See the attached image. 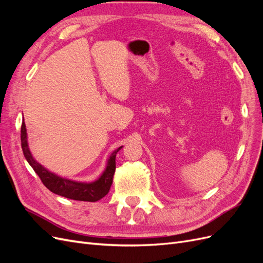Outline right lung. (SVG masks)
I'll return each instance as SVG.
<instances>
[{
  "mask_svg": "<svg viewBox=\"0 0 263 263\" xmlns=\"http://www.w3.org/2000/svg\"><path fill=\"white\" fill-rule=\"evenodd\" d=\"M21 141L24 157H25L31 168L38 174V177L41 178L47 189L60 196L71 198V200L74 201L84 202H97L108 193L110 185L113 183V176L116 169V154L123 148V146H121L113 151L112 155L107 159L105 170L103 171L99 179L92 182H79L59 177L58 174L46 169L45 166L35 160L28 147L25 122L22 123Z\"/></svg>",
  "mask_w": 263,
  "mask_h": 263,
  "instance_id": "right-lung-1",
  "label": "right lung"
}]
</instances>
